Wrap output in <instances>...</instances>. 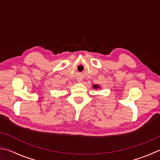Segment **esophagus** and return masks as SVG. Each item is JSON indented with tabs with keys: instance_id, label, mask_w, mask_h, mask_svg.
Listing matches in <instances>:
<instances>
[{
	"instance_id": "esophagus-1",
	"label": "esophagus",
	"mask_w": 160,
	"mask_h": 160,
	"mask_svg": "<svg viewBox=\"0 0 160 160\" xmlns=\"http://www.w3.org/2000/svg\"><path fill=\"white\" fill-rule=\"evenodd\" d=\"M79 81H80V80H79Z\"/></svg>"
}]
</instances>
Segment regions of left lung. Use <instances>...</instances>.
I'll return each instance as SVG.
<instances>
[{
    "instance_id": "8db88e82",
    "label": "left lung",
    "mask_w": 160,
    "mask_h": 160,
    "mask_svg": "<svg viewBox=\"0 0 160 160\" xmlns=\"http://www.w3.org/2000/svg\"><path fill=\"white\" fill-rule=\"evenodd\" d=\"M98 87L99 86L98 85H94V86H93V88H98Z\"/></svg>"
}]
</instances>
